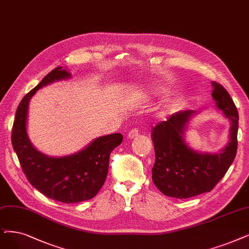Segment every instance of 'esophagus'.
I'll return each mask as SVG.
<instances>
[{
	"label": "esophagus",
	"mask_w": 249,
	"mask_h": 249,
	"mask_svg": "<svg viewBox=\"0 0 249 249\" xmlns=\"http://www.w3.org/2000/svg\"><path fill=\"white\" fill-rule=\"evenodd\" d=\"M139 136H140V132H139V130H137V128H132V130L127 134V138L130 139H134Z\"/></svg>",
	"instance_id": "34e87169"
}]
</instances>
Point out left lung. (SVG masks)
Returning <instances> with one entry per match:
<instances>
[{
  "mask_svg": "<svg viewBox=\"0 0 249 249\" xmlns=\"http://www.w3.org/2000/svg\"><path fill=\"white\" fill-rule=\"evenodd\" d=\"M213 98L231 122L230 142L221 153H197L185 144L182 136L194 113L191 110L173 114L166 122L159 123L152 128L151 139L155 151L152 180L159 191L166 196L183 199L211 192L234 161L239 115L226 89L215 82H213Z\"/></svg>",
  "mask_w": 249,
  "mask_h": 249,
  "instance_id": "left-lung-1",
  "label": "left lung"
}]
</instances>
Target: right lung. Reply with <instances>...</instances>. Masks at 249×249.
<instances>
[{
    "label": "right lung",
    "instance_id": "1",
    "mask_svg": "<svg viewBox=\"0 0 249 249\" xmlns=\"http://www.w3.org/2000/svg\"><path fill=\"white\" fill-rule=\"evenodd\" d=\"M69 76L65 69L57 67L22 98L16 110L11 139L22 171L36 190L56 201L76 203L91 199L100 191L107 177L109 157L122 144L123 135L100 137L83 151L64 157H49L36 150L26 134L28 102L39 88Z\"/></svg>",
    "mask_w": 249,
    "mask_h": 249
}]
</instances>
